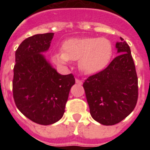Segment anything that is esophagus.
Wrapping results in <instances>:
<instances>
[{"label":"esophagus","instance_id":"obj_1","mask_svg":"<svg viewBox=\"0 0 150 150\" xmlns=\"http://www.w3.org/2000/svg\"><path fill=\"white\" fill-rule=\"evenodd\" d=\"M75 83L79 85H82L83 84V82L80 79H75Z\"/></svg>","mask_w":150,"mask_h":150}]
</instances>
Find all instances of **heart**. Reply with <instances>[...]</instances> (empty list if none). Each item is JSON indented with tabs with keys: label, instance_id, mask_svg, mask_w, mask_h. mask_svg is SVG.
<instances>
[{
	"label": "heart",
	"instance_id": "heart-1",
	"mask_svg": "<svg viewBox=\"0 0 150 150\" xmlns=\"http://www.w3.org/2000/svg\"><path fill=\"white\" fill-rule=\"evenodd\" d=\"M62 50L53 54L54 62L67 66L70 61L78 60L79 69L86 75L104 70L112 55V44L104 38H70L62 43Z\"/></svg>",
	"mask_w": 150,
	"mask_h": 150
}]
</instances>
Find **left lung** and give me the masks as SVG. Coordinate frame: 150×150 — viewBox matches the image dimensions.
I'll use <instances>...</instances> for the list:
<instances>
[{"mask_svg": "<svg viewBox=\"0 0 150 150\" xmlns=\"http://www.w3.org/2000/svg\"><path fill=\"white\" fill-rule=\"evenodd\" d=\"M120 40L116 44L119 55L83 83L91 116L104 125H116L127 117L138 98V79L130 47Z\"/></svg>", "mask_w": 150, "mask_h": 150, "instance_id": "obj_1", "label": "left lung"}]
</instances>
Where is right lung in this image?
Instances as JSON below:
<instances>
[{
	"mask_svg": "<svg viewBox=\"0 0 150 150\" xmlns=\"http://www.w3.org/2000/svg\"><path fill=\"white\" fill-rule=\"evenodd\" d=\"M54 33L35 34L25 39L15 53L13 95L16 106L32 121L48 125L61 119L70 90L72 74L62 75L46 61Z\"/></svg>",
	"mask_w": 150,
	"mask_h": 150,
	"instance_id": "right-lung-1",
	"label": "right lung"
}]
</instances>
